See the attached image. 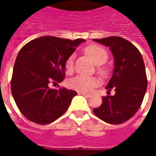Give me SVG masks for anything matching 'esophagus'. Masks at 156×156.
<instances>
[{
  "label": "esophagus",
  "mask_w": 156,
  "mask_h": 156,
  "mask_svg": "<svg viewBox=\"0 0 156 156\" xmlns=\"http://www.w3.org/2000/svg\"><path fill=\"white\" fill-rule=\"evenodd\" d=\"M78 94L83 95V96H84V97H89V96H90L88 94H86V93H82V92H78Z\"/></svg>",
  "instance_id": "34e87169"
}]
</instances>
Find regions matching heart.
<instances>
[{"instance_id": "b5f03b06", "label": "heart", "mask_w": 156, "mask_h": 156, "mask_svg": "<svg viewBox=\"0 0 156 156\" xmlns=\"http://www.w3.org/2000/svg\"><path fill=\"white\" fill-rule=\"evenodd\" d=\"M85 54L97 65V72L102 77H107L109 73V69L104 66V63L108 60V53L106 49L98 45H88L84 49ZM74 57L72 55L65 62V71L68 74L73 72ZM98 84V80L96 78H88L85 76H77L69 81V87L74 90L82 93H88Z\"/></svg>"}]
</instances>
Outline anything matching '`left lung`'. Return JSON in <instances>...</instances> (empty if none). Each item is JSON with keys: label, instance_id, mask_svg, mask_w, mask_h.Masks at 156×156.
Masks as SVG:
<instances>
[{"label": "left lung", "instance_id": "1", "mask_svg": "<svg viewBox=\"0 0 156 156\" xmlns=\"http://www.w3.org/2000/svg\"><path fill=\"white\" fill-rule=\"evenodd\" d=\"M94 41L108 47L115 58L113 76L106 86L108 95L103 97V104L94 113L108 124H122L136 114L144 99L147 88L144 60L138 48L120 37ZM113 88L115 94L112 96Z\"/></svg>", "mask_w": 156, "mask_h": 156}]
</instances>
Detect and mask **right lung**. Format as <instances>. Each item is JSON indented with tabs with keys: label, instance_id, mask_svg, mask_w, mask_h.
Segmentation results:
<instances>
[{
	"label": "right lung",
	"instance_id": "add662e5",
	"mask_svg": "<svg viewBox=\"0 0 156 156\" xmlns=\"http://www.w3.org/2000/svg\"><path fill=\"white\" fill-rule=\"evenodd\" d=\"M84 39L45 36L24 45L16 59L11 88L16 106L27 119L48 124L67 111L77 92L50 88L65 77V62Z\"/></svg>",
	"mask_w": 156,
	"mask_h": 156
}]
</instances>
